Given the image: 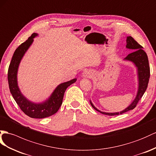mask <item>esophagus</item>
Wrapping results in <instances>:
<instances>
[{
    "mask_svg": "<svg viewBox=\"0 0 156 156\" xmlns=\"http://www.w3.org/2000/svg\"><path fill=\"white\" fill-rule=\"evenodd\" d=\"M91 76H93V74L89 70H86L83 73V76L85 78H90L91 77Z\"/></svg>",
    "mask_w": 156,
    "mask_h": 156,
    "instance_id": "1",
    "label": "esophagus"
}]
</instances>
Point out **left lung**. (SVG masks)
I'll return each mask as SVG.
<instances>
[{
    "label": "left lung",
    "mask_w": 156,
    "mask_h": 156,
    "mask_svg": "<svg viewBox=\"0 0 156 156\" xmlns=\"http://www.w3.org/2000/svg\"><path fill=\"white\" fill-rule=\"evenodd\" d=\"M126 48L128 49H132L133 51L131 53L127 55V57L125 58L127 61H132L134 63L138 69V90L137 95L135 99L131 104L126 108L125 110H123L121 112L119 113H105L101 112V111H99L97 108H95L94 105L92 104V103L90 101V104L92 106L93 108L96 111L100 112L103 115H110V116H113V115H119L120 114L125 113L127 111L134 109L136 106L138 104L140 99L142 98L144 94L146 91L147 84L149 82V79L150 76V65L148 62V58H147V56L146 52L144 51L143 47L141 46L140 44L135 41L133 37L131 36L127 37L126 39Z\"/></svg>",
    "instance_id": "obj_1"
}]
</instances>
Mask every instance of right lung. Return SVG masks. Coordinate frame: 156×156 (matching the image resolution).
I'll return each mask as SVG.
<instances>
[{"instance_id":"right-lung-1","label":"right lung","mask_w":156,"mask_h":156,"mask_svg":"<svg viewBox=\"0 0 156 156\" xmlns=\"http://www.w3.org/2000/svg\"><path fill=\"white\" fill-rule=\"evenodd\" d=\"M37 35V34L34 33L14 51L8 70V81L10 93L23 112L31 118L43 119L50 117L57 112L62 105L64 94L66 88L76 81V79L74 78L69 82L61 83L56 87L49 99L42 103H34L23 96L20 91L17 83L18 69L23 55L34 41V38Z\"/></svg>"}]
</instances>
